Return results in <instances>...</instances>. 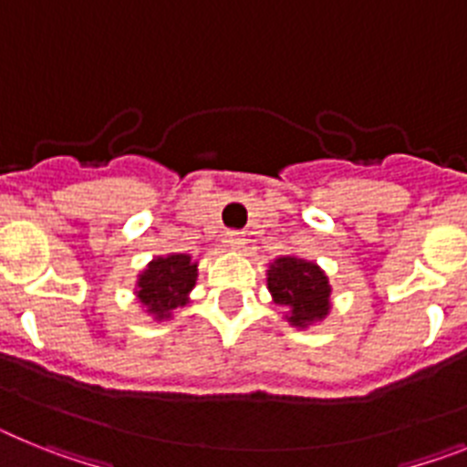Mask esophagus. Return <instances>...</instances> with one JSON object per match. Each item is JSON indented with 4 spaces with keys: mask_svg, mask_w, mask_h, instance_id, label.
<instances>
[{
    "mask_svg": "<svg viewBox=\"0 0 467 467\" xmlns=\"http://www.w3.org/2000/svg\"><path fill=\"white\" fill-rule=\"evenodd\" d=\"M223 242H225V246H230V249H242V246L246 244V237L244 233H239V230H228L225 237H223Z\"/></svg>",
    "mask_w": 467,
    "mask_h": 467,
    "instance_id": "1",
    "label": "esophagus"
}]
</instances>
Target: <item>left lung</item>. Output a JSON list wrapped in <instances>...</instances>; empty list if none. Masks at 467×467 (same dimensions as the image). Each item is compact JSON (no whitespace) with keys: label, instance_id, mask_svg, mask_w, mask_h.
<instances>
[{"label":"left lung","instance_id":"8db88e82","mask_svg":"<svg viewBox=\"0 0 467 467\" xmlns=\"http://www.w3.org/2000/svg\"><path fill=\"white\" fill-rule=\"evenodd\" d=\"M267 289L275 303L289 310L294 327H307L329 315L331 286L327 275L315 263L284 256L267 270Z\"/></svg>","mask_w":467,"mask_h":467}]
</instances>
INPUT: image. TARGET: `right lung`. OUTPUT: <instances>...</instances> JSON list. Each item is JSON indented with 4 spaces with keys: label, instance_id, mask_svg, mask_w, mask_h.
I'll return each instance as SVG.
<instances>
[{
    "label": "right lung",
    "instance_id": "right-lung-1",
    "mask_svg": "<svg viewBox=\"0 0 467 467\" xmlns=\"http://www.w3.org/2000/svg\"><path fill=\"white\" fill-rule=\"evenodd\" d=\"M197 282V263L188 254H171L155 258L138 277V301L157 319H166L173 307L185 306L188 294Z\"/></svg>",
    "mask_w": 467,
    "mask_h": 467
}]
</instances>
